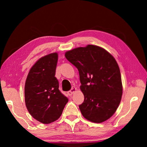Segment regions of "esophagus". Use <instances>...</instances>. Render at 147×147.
<instances>
[{"label": "esophagus", "instance_id": "34e87169", "mask_svg": "<svg viewBox=\"0 0 147 147\" xmlns=\"http://www.w3.org/2000/svg\"><path fill=\"white\" fill-rule=\"evenodd\" d=\"M76 90H77V89L75 88V87H73V88H72L70 91H69L67 92V94L69 96H72V94H73L74 93H75Z\"/></svg>", "mask_w": 147, "mask_h": 147}]
</instances>
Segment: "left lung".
Segmentation results:
<instances>
[{
    "label": "left lung",
    "mask_w": 147,
    "mask_h": 147,
    "mask_svg": "<svg viewBox=\"0 0 147 147\" xmlns=\"http://www.w3.org/2000/svg\"><path fill=\"white\" fill-rule=\"evenodd\" d=\"M65 56L79 72L84 95L79 108L84 117L96 123L108 120L115 113L123 94L115 59L105 49L93 45L71 50Z\"/></svg>",
    "instance_id": "8db88e82"
}]
</instances>
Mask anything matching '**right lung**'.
Instances as JSON below:
<instances>
[{"label": "right lung", "instance_id": "1", "mask_svg": "<svg viewBox=\"0 0 147 147\" xmlns=\"http://www.w3.org/2000/svg\"><path fill=\"white\" fill-rule=\"evenodd\" d=\"M58 58V53H54L39 59L30 70L24 86L26 108L43 124L58 120L69 100L59 90L55 77Z\"/></svg>", "mask_w": 147, "mask_h": 147}]
</instances>
